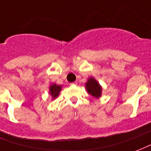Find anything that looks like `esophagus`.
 I'll use <instances>...</instances> for the list:
<instances>
[{
    "label": "esophagus",
    "instance_id": "obj_1",
    "mask_svg": "<svg viewBox=\"0 0 151 151\" xmlns=\"http://www.w3.org/2000/svg\"><path fill=\"white\" fill-rule=\"evenodd\" d=\"M76 84H77L76 82H74V83H70V85H71V86H74V85H76Z\"/></svg>",
    "mask_w": 151,
    "mask_h": 151
}]
</instances>
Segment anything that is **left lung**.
Wrapping results in <instances>:
<instances>
[{
	"mask_svg": "<svg viewBox=\"0 0 151 151\" xmlns=\"http://www.w3.org/2000/svg\"><path fill=\"white\" fill-rule=\"evenodd\" d=\"M85 85H86L87 92L90 94H91L92 96L96 99H99L101 96L102 88H101V85L99 83V82L97 81L94 77H91L90 79H88Z\"/></svg>",
	"mask_w": 151,
	"mask_h": 151,
	"instance_id": "1",
	"label": "left lung"
}]
</instances>
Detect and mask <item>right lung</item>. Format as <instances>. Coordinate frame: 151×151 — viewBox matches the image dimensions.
<instances>
[{"instance_id": "obj_1", "label": "right lung", "mask_w": 151, "mask_h": 151, "mask_svg": "<svg viewBox=\"0 0 151 151\" xmlns=\"http://www.w3.org/2000/svg\"><path fill=\"white\" fill-rule=\"evenodd\" d=\"M60 91H61V86L53 83L50 86V94H51L52 99L57 98Z\"/></svg>"}]
</instances>
